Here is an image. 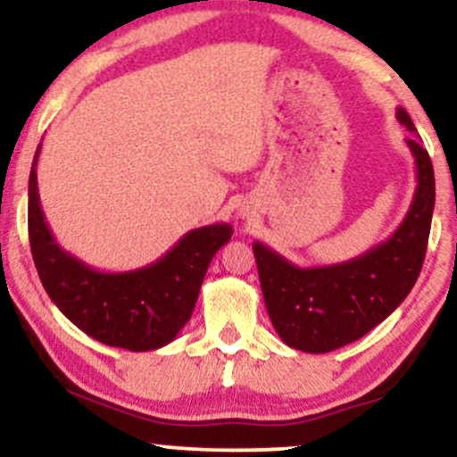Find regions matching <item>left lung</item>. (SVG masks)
Instances as JSON below:
<instances>
[{
    "label": "left lung",
    "instance_id": "1",
    "mask_svg": "<svg viewBox=\"0 0 457 457\" xmlns=\"http://www.w3.org/2000/svg\"><path fill=\"white\" fill-rule=\"evenodd\" d=\"M395 115L412 133L406 145L414 156L417 188L400 228L385 243L359 258L312 269L253 243L270 322L290 348L322 354L356 342L402 305L421 272L436 199L434 167L406 109L397 107Z\"/></svg>",
    "mask_w": 457,
    "mask_h": 457
}]
</instances>
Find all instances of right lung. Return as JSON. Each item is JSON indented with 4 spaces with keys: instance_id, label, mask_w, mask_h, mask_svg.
Masks as SVG:
<instances>
[{
    "instance_id": "right-lung-1",
    "label": "right lung",
    "mask_w": 457,
    "mask_h": 457,
    "mask_svg": "<svg viewBox=\"0 0 457 457\" xmlns=\"http://www.w3.org/2000/svg\"><path fill=\"white\" fill-rule=\"evenodd\" d=\"M29 171L28 225L36 270L46 295L92 339L130 353H148L174 342L195 309L208 266L232 238L228 223L191 229L162 258L135 270L104 272L62 249L40 208L36 165Z\"/></svg>"
}]
</instances>
